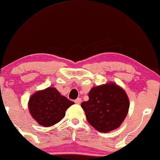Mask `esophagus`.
<instances>
[{"mask_svg":"<svg viewBox=\"0 0 160 160\" xmlns=\"http://www.w3.org/2000/svg\"><path fill=\"white\" fill-rule=\"evenodd\" d=\"M81 101H82V100H81V98H78L75 100V103L76 104H78V105L81 103Z\"/></svg>","mask_w":160,"mask_h":160,"instance_id":"obj_1","label":"esophagus"}]
</instances>
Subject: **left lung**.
<instances>
[{
  "instance_id": "left-lung-1",
  "label": "left lung",
  "mask_w": 160,
  "mask_h": 160,
  "mask_svg": "<svg viewBox=\"0 0 160 160\" xmlns=\"http://www.w3.org/2000/svg\"><path fill=\"white\" fill-rule=\"evenodd\" d=\"M89 100L81 103L88 123L100 132L118 128L127 116L129 100L123 88L113 82L93 87Z\"/></svg>"
}]
</instances>
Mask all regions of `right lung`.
<instances>
[{"instance_id":"1","label":"right lung","mask_w":160,"mask_h":160,"mask_svg":"<svg viewBox=\"0 0 160 160\" xmlns=\"http://www.w3.org/2000/svg\"><path fill=\"white\" fill-rule=\"evenodd\" d=\"M74 103L55 88L49 87L33 94L28 106L30 114L39 125L49 127L65 117L67 109Z\"/></svg>"}]
</instances>
